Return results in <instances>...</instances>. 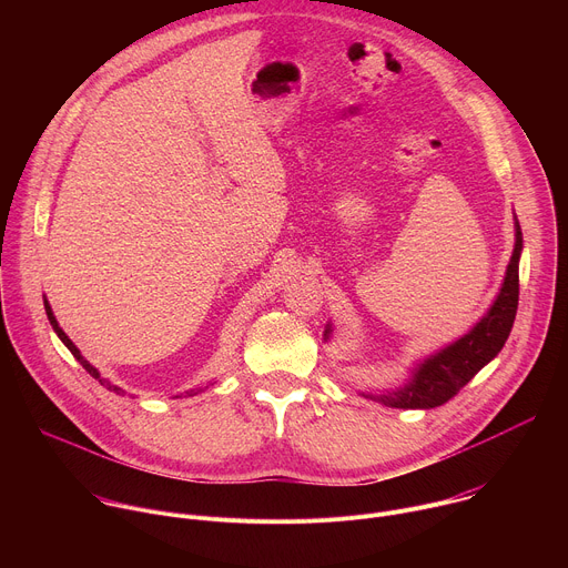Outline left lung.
Wrapping results in <instances>:
<instances>
[{"label": "left lung", "mask_w": 568, "mask_h": 568, "mask_svg": "<svg viewBox=\"0 0 568 568\" xmlns=\"http://www.w3.org/2000/svg\"><path fill=\"white\" fill-rule=\"evenodd\" d=\"M519 254L521 229L517 224L515 252L506 272L501 294L497 296L490 312L476 323L474 331H469L456 344L425 359L407 386L388 395H379L377 399L395 409L440 407V404L452 399L485 364L499 355L513 331L519 305Z\"/></svg>", "instance_id": "1"}]
</instances>
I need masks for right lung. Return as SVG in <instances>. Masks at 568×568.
<instances>
[{
  "mask_svg": "<svg viewBox=\"0 0 568 568\" xmlns=\"http://www.w3.org/2000/svg\"><path fill=\"white\" fill-rule=\"evenodd\" d=\"M44 310H47L49 323H51V326H53L55 335H58V337L62 339V344H64V346L71 351V355H73V357H75L80 364H83V368H85V371H88V373H90L94 379H99V382H101L105 388H110V390H114V393H121V388H119V386H112L108 379H103V377H101V373H99V371H97V368H94V366H92V364H90V362H88L83 355H80V351H78V348L71 344V339H69V337L62 333V328L58 326V321H55V316H53V312H51V305H49L47 301H44ZM191 393H193V390H191Z\"/></svg>",
  "mask_w": 568,
  "mask_h": 568,
  "instance_id": "obj_1",
  "label": "right lung"
}]
</instances>
